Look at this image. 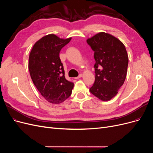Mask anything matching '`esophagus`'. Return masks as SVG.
Masks as SVG:
<instances>
[{
    "label": "esophagus",
    "mask_w": 153,
    "mask_h": 153,
    "mask_svg": "<svg viewBox=\"0 0 153 153\" xmlns=\"http://www.w3.org/2000/svg\"><path fill=\"white\" fill-rule=\"evenodd\" d=\"M82 76V74H79V76H77V77H74V79H79V78H81V77Z\"/></svg>",
    "instance_id": "1"
}]
</instances>
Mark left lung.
<instances>
[{"label":"left lung","instance_id":"1","mask_svg":"<svg viewBox=\"0 0 153 153\" xmlns=\"http://www.w3.org/2000/svg\"><path fill=\"white\" fill-rule=\"evenodd\" d=\"M94 51L95 81L90 92L102 101H109L124 84L128 56L123 43L110 33L101 32L86 40Z\"/></svg>","mask_w":153,"mask_h":153}]
</instances>
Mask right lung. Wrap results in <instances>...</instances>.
Listing matches in <instances>:
<instances>
[{"mask_svg":"<svg viewBox=\"0 0 153 153\" xmlns=\"http://www.w3.org/2000/svg\"><path fill=\"white\" fill-rule=\"evenodd\" d=\"M72 37L62 39L48 34L38 40L29 55L28 70L42 96L50 103L59 104L70 97L74 83L65 77L59 53Z\"/></svg>","mask_w":153,"mask_h":153,"instance_id":"1","label":"right lung"}]
</instances>
